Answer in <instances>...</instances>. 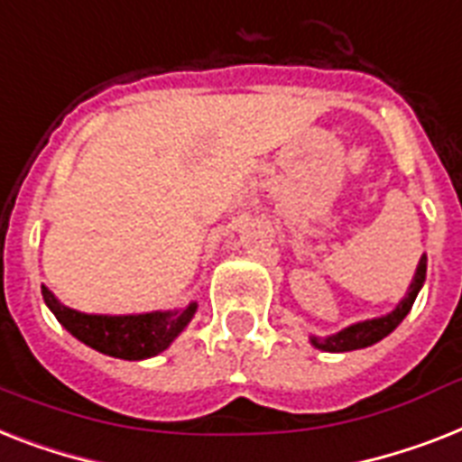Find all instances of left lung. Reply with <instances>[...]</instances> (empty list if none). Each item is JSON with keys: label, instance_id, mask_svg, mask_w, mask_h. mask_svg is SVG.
<instances>
[{"label": "left lung", "instance_id": "8db88e82", "mask_svg": "<svg viewBox=\"0 0 462 462\" xmlns=\"http://www.w3.org/2000/svg\"><path fill=\"white\" fill-rule=\"evenodd\" d=\"M427 275V256L420 258L418 270H415L413 282H411V290L408 294L401 299V303L392 313L382 318H373V320L365 322H356V325H348L337 335L329 337H310V344L316 348H322V351H332V354H341V351H356V348H365L377 344L380 339L393 332L399 328V322L408 316V310L413 309V301L418 291L422 290V282H425Z\"/></svg>", "mask_w": 462, "mask_h": 462}]
</instances>
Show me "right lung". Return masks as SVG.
Segmentation results:
<instances>
[{
  "mask_svg": "<svg viewBox=\"0 0 462 462\" xmlns=\"http://www.w3.org/2000/svg\"><path fill=\"white\" fill-rule=\"evenodd\" d=\"M42 296L56 320L75 339L123 361H142L166 351L197 313V303H189L185 309L153 310L140 316H89L63 306L47 287H42Z\"/></svg>",
  "mask_w": 462,
  "mask_h": 462,
  "instance_id": "right-lung-1",
  "label": "right lung"
}]
</instances>
